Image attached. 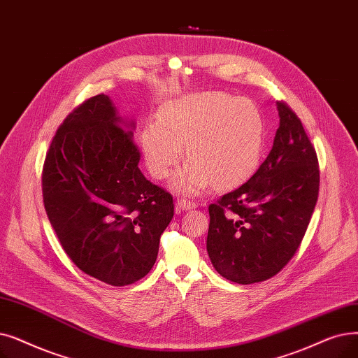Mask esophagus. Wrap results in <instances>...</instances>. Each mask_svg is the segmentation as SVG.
Returning a JSON list of instances; mask_svg holds the SVG:
<instances>
[{"mask_svg": "<svg viewBox=\"0 0 358 358\" xmlns=\"http://www.w3.org/2000/svg\"><path fill=\"white\" fill-rule=\"evenodd\" d=\"M176 208H177V210H178V212H181V210L194 209V208H197V205L194 203V201H192V200H187V199H178V200L176 201Z\"/></svg>", "mask_w": 358, "mask_h": 358, "instance_id": "obj_1", "label": "esophagus"}]
</instances>
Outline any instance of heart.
<instances>
[{"mask_svg": "<svg viewBox=\"0 0 358 358\" xmlns=\"http://www.w3.org/2000/svg\"><path fill=\"white\" fill-rule=\"evenodd\" d=\"M159 120L148 122L142 149L149 173L165 180L185 157L174 187L196 194L213 184L228 189L250 177L265 145V120L259 106L225 92H201L168 102Z\"/></svg>", "mask_w": 358, "mask_h": 358, "instance_id": "1", "label": "heart"}]
</instances>
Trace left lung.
Here are the masks:
<instances>
[{
	"instance_id": "obj_1",
	"label": "left lung",
	"mask_w": 358,
	"mask_h": 358,
	"mask_svg": "<svg viewBox=\"0 0 358 358\" xmlns=\"http://www.w3.org/2000/svg\"><path fill=\"white\" fill-rule=\"evenodd\" d=\"M279 127L256 173L209 205L206 248L216 272L241 285L281 272L304 238L319 196V162L303 124L278 102Z\"/></svg>"
}]
</instances>
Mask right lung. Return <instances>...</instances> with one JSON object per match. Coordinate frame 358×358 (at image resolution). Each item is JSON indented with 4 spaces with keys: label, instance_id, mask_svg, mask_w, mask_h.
<instances>
[{
    "label": "right lung",
    "instance_id": "obj_1",
    "mask_svg": "<svg viewBox=\"0 0 358 358\" xmlns=\"http://www.w3.org/2000/svg\"><path fill=\"white\" fill-rule=\"evenodd\" d=\"M129 126L103 93L89 98L58 127L42 168L43 206L64 252L114 287L150 272L174 216L173 196L138 169Z\"/></svg>",
    "mask_w": 358,
    "mask_h": 358
}]
</instances>
